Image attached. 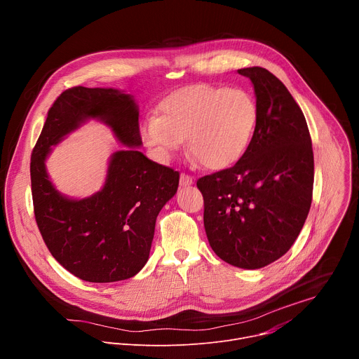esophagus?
Segmentation results:
<instances>
[{"mask_svg": "<svg viewBox=\"0 0 359 359\" xmlns=\"http://www.w3.org/2000/svg\"><path fill=\"white\" fill-rule=\"evenodd\" d=\"M193 183H194V180H193L191 176H189V175H186V173H182V175H180V186H182V187L190 186V184H193Z\"/></svg>", "mask_w": 359, "mask_h": 359, "instance_id": "esophagus-1", "label": "esophagus"}]
</instances>
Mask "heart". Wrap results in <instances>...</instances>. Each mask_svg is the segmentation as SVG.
<instances>
[{"mask_svg": "<svg viewBox=\"0 0 359 359\" xmlns=\"http://www.w3.org/2000/svg\"><path fill=\"white\" fill-rule=\"evenodd\" d=\"M257 123L250 93L209 83L184 86L159 104V118L147 119L140 135L162 158H172L187 142V151L204 168L220 170L245 153Z\"/></svg>", "mask_w": 359, "mask_h": 359, "instance_id": "obj_1", "label": "heart"}]
</instances>
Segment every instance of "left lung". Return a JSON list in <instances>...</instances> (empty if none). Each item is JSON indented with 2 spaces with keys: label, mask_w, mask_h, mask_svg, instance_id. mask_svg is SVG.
<instances>
[{
  "label": "left lung",
  "mask_w": 359,
  "mask_h": 359,
  "mask_svg": "<svg viewBox=\"0 0 359 359\" xmlns=\"http://www.w3.org/2000/svg\"><path fill=\"white\" fill-rule=\"evenodd\" d=\"M254 88L257 123L241 159L200 177L204 229L213 251L238 269L257 270L291 248L309 216L314 155L305 118L270 71H237Z\"/></svg>",
  "instance_id": "left-lung-1"
}]
</instances>
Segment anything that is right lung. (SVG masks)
<instances>
[{
	"instance_id": "add662e5",
	"label": "right lung",
	"mask_w": 359,
	"mask_h": 359,
	"mask_svg": "<svg viewBox=\"0 0 359 359\" xmlns=\"http://www.w3.org/2000/svg\"><path fill=\"white\" fill-rule=\"evenodd\" d=\"M90 118L105 123L127 147L111 156L104 188L72 199L56 190L44 162L53 145ZM140 146L139 108L125 90L75 86L48 112L31 156L35 220L54 259L83 281L136 276L149 259L156 217L177 191L179 172L149 161Z\"/></svg>"
}]
</instances>
